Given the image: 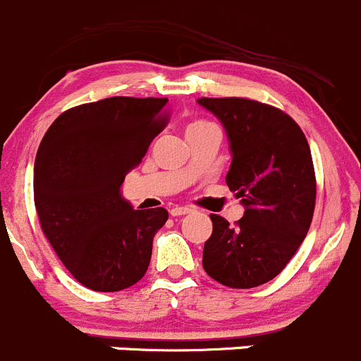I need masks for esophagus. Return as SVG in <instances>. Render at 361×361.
<instances>
[{"label":"esophagus","instance_id":"esophagus-1","mask_svg":"<svg viewBox=\"0 0 361 361\" xmlns=\"http://www.w3.org/2000/svg\"><path fill=\"white\" fill-rule=\"evenodd\" d=\"M190 211H192L190 207H187V206H174V207H171L169 213H171V216H181V214H188Z\"/></svg>","mask_w":361,"mask_h":361}]
</instances>
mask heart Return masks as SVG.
I'll list each match as a JSON object with an SVG mask.
<instances>
[{
	"instance_id": "b5f03b06",
	"label": "heart",
	"mask_w": 361,
	"mask_h": 361,
	"mask_svg": "<svg viewBox=\"0 0 361 361\" xmlns=\"http://www.w3.org/2000/svg\"><path fill=\"white\" fill-rule=\"evenodd\" d=\"M207 123H209V122H204V120H195V122H192L190 126H188V129H194V127H201V126H207Z\"/></svg>"
}]
</instances>
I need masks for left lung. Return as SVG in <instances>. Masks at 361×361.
<instances>
[{
	"instance_id": "obj_1",
	"label": "left lung",
	"mask_w": 361,
	"mask_h": 361,
	"mask_svg": "<svg viewBox=\"0 0 361 361\" xmlns=\"http://www.w3.org/2000/svg\"><path fill=\"white\" fill-rule=\"evenodd\" d=\"M231 143L227 185L245 206L235 225L211 214L202 267L231 288L274 279L307 235L316 202L311 150L297 122L279 108L245 97H201Z\"/></svg>"
}]
</instances>
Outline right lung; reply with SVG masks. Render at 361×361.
I'll list each match as a JSON object with an SVG mask.
<instances>
[{
    "label": "right lung",
    "instance_id": "add662e5",
    "mask_svg": "<svg viewBox=\"0 0 361 361\" xmlns=\"http://www.w3.org/2000/svg\"><path fill=\"white\" fill-rule=\"evenodd\" d=\"M166 97H108L54 120L35 160V206L43 234L73 278L118 292L147 272L164 207L133 209L126 174L166 127Z\"/></svg>",
    "mask_w": 361,
    "mask_h": 361
}]
</instances>
